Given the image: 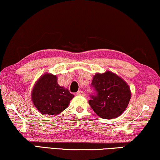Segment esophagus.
Here are the masks:
<instances>
[{
    "label": "esophagus",
    "mask_w": 160,
    "mask_h": 160,
    "mask_svg": "<svg viewBox=\"0 0 160 160\" xmlns=\"http://www.w3.org/2000/svg\"><path fill=\"white\" fill-rule=\"evenodd\" d=\"M78 95H85V92L82 91V90H78L77 92Z\"/></svg>",
    "instance_id": "esophagus-1"
}]
</instances>
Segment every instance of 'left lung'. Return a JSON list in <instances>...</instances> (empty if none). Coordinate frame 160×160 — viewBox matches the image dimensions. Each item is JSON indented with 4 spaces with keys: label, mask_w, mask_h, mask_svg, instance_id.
<instances>
[{
    "label": "left lung",
    "mask_w": 160,
    "mask_h": 160,
    "mask_svg": "<svg viewBox=\"0 0 160 160\" xmlns=\"http://www.w3.org/2000/svg\"><path fill=\"white\" fill-rule=\"evenodd\" d=\"M92 86L96 94L89 100L90 107L99 117L115 118L121 116L129 103L130 87L120 76L111 71L97 72L92 78Z\"/></svg>",
    "instance_id": "left-lung-1"
}]
</instances>
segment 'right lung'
Listing matches in <instances>:
<instances>
[{
    "label": "right lung",
    "instance_id": "1",
    "mask_svg": "<svg viewBox=\"0 0 160 160\" xmlns=\"http://www.w3.org/2000/svg\"><path fill=\"white\" fill-rule=\"evenodd\" d=\"M73 98L68 89L59 85L57 76L49 72L37 80L32 91L33 104L44 115H58L68 108Z\"/></svg>",
    "mask_w": 160,
    "mask_h": 160
}]
</instances>
